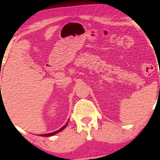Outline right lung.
Instances as JSON below:
<instances>
[{
	"instance_id": "obj_1",
	"label": "right lung",
	"mask_w": 160,
	"mask_h": 160,
	"mask_svg": "<svg viewBox=\"0 0 160 160\" xmlns=\"http://www.w3.org/2000/svg\"><path fill=\"white\" fill-rule=\"evenodd\" d=\"M68 121L67 122V123H66L65 126H63V127H62L61 128H59V129L58 130H57V131H56V132H51V133H47V134H43V135H40V136H42V137H49V136H52V135H56V134H57V133H58V132H62V130L64 129V128H65L66 126H67V125H68Z\"/></svg>"
}]
</instances>
